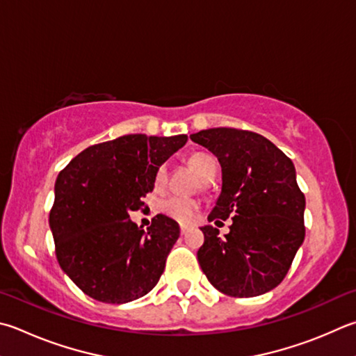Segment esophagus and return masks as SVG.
Segmentation results:
<instances>
[{"label":"esophagus","instance_id":"1","mask_svg":"<svg viewBox=\"0 0 356 356\" xmlns=\"http://www.w3.org/2000/svg\"><path fill=\"white\" fill-rule=\"evenodd\" d=\"M190 230V227H188V225H180V234H182V235H185L186 234V232H188Z\"/></svg>","mask_w":356,"mask_h":356}]
</instances>
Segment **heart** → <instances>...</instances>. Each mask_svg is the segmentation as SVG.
Listing matches in <instances>:
<instances>
[{"instance_id":"b5f03b06","label":"heart","mask_w":356,"mask_h":356,"mask_svg":"<svg viewBox=\"0 0 356 356\" xmlns=\"http://www.w3.org/2000/svg\"><path fill=\"white\" fill-rule=\"evenodd\" d=\"M188 163L191 166V170L195 171L200 179H204L209 176L210 172L216 171V160L213 159L209 154H204V152H196L193 154V156L188 159ZM166 179V166H160L157 172H156V184L161 185L165 182ZM161 209L166 213L168 216H171L176 219V221L180 222H188L191 221L193 215H195V210H196V202L191 199H186V197H170L166 199L163 205H161Z\"/></svg>"}]
</instances>
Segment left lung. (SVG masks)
I'll return each mask as SVG.
<instances>
[{
	"mask_svg": "<svg viewBox=\"0 0 356 356\" xmlns=\"http://www.w3.org/2000/svg\"><path fill=\"white\" fill-rule=\"evenodd\" d=\"M218 157L222 188L209 221L232 218L230 232L204 225L197 261L207 279L230 297H255L285 279L305 238V196L296 168L263 135L215 127L190 135Z\"/></svg>",
	"mask_w": 356,
	"mask_h": 356,
	"instance_id": "8db88e82",
	"label": "left lung"
}]
</instances>
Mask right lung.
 <instances>
[{
    "label": "right lung",
    "instance_id": "obj_1",
    "mask_svg": "<svg viewBox=\"0 0 356 356\" xmlns=\"http://www.w3.org/2000/svg\"><path fill=\"white\" fill-rule=\"evenodd\" d=\"M188 137L132 134L83 149L57 176L49 227L60 268L83 293L132 302L157 285L179 224L157 215L145 232L131 221L156 172Z\"/></svg>",
    "mask_w": 356,
    "mask_h": 356
}]
</instances>
